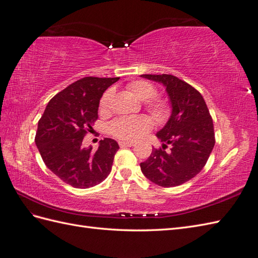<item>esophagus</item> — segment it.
I'll use <instances>...</instances> for the list:
<instances>
[{"mask_svg":"<svg viewBox=\"0 0 258 258\" xmlns=\"http://www.w3.org/2000/svg\"><path fill=\"white\" fill-rule=\"evenodd\" d=\"M119 146L121 147H132V146H135V143L133 142H119Z\"/></svg>","mask_w":258,"mask_h":258,"instance_id":"1","label":"esophagus"}]
</instances>
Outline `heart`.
<instances>
[{
  "label": "heart",
  "instance_id": "heart-1",
  "mask_svg": "<svg viewBox=\"0 0 258 258\" xmlns=\"http://www.w3.org/2000/svg\"><path fill=\"white\" fill-rule=\"evenodd\" d=\"M131 91L143 102H148L147 109L154 115L164 116L167 113V106L161 101H152L157 95V89L151 82L145 80H135L128 85ZM112 90H107L100 100V111L104 112L109 107L112 98ZM151 118L146 116L137 117H118L109 124V132L119 140L135 141L145 135L152 128Z\"/></svg>",
  "mask_w": 258,
  "mask_h": 258
}]
</instances>
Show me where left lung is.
<instances>
[{
  "instance_id": "1",
  "label": "left lung",
  "mask_w": 258,
  "mask_h": 258,
  "mask_svg": "<svg viewBox=\"0 0 258 258\" xmlns=\"http://www.w3.org/2000/svg\"><path fill=\"white\" fill-rule=\"evenodd\" d=\"M141 77L161 83L171 106L168 121L156 134L161 148H153L151 156L141 163V170L160 187H176L205 167L215 143L212 118L201 93L187 82L171 75ZM168 145L171 149L166 151Z\"/></svg>"
}]
</instances>
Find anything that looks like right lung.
<instances>
[{"mask_svg": "<svg viewBox=\"0 0 258 258\" xmlns=\"http://www.w3.org/2000/svg\"><path fill=\"white\" fill-rule=\"evenodd\" d=\"M119 78L86 77L56 94L38 122L35 143L48 169L74 188L86 189L109 176L118 144L101 140L98 151L82 147L87 132L93 131L100 99Z\"/></svg>", "mask_w": 258, "mask_h": 258, "instance_id": "right-lung-1", "label": "right lung"}]
</instances>
